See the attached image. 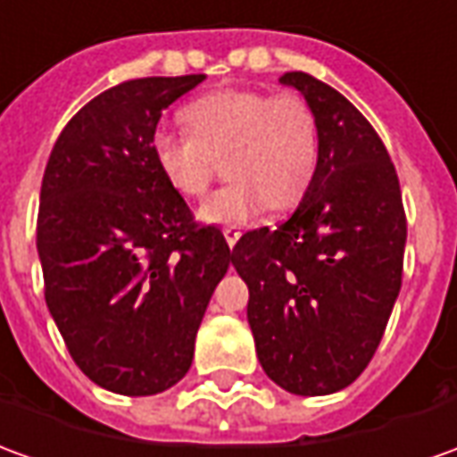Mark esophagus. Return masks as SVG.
Masks as SVG:
<instances>
[{"label":"esophagus","mask_w":457,"mask_h":457,"mask_svg":"<svg viewBox=\"0 0 457 457\" xmlns=\"http://www.w3.org/2000/svg\"><path fill=\"white\" fill-rule=\"evenodd\" d=\"M222 235H225V239H228L229 247H235V245H237V239L242 237L239 228H225V229H222Z\"/></svg>","instance_id":"obj_1"}]
</instances>
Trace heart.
<instances>
[{
	"label": "heart",
	"mask_w": 457,
	"mask_h": 457,
	"mask_svg": "<svg viewBox=\"0 0 457 457\" xmlns=\"http://www.w3.org/2000/svg\"><path fill=\"white\" fill-rule=\"evenodd\" d=\"M190 130L158 129L155 165L175 193L205 195L225 158L229 185L200 207L207 225H242L267 207H295L319 168V126L304 98L257 88L200 96L183 111Z\"/></svg>",
	"instance_id": "obj_1"
}]
</instances>
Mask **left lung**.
Returning <instances> with one entry per match:
<instances>
[{
  "label": "left lung",
  "mask_w": 457,
  "mask_h": 457,
  "mask_svg": "<svg viewBox=\"0 0 457 457\" xmlns=\"http://www.w3.org/2000/svg\"><path fill=\"white\" fill-rule=\"evenodd\" d=\"M319 126V168L295 215L242 235L229 262L250 287L264 373L296 395L353 384L381 344L401 292L406 212L378 133L339 91L284 73Z\"/></svg>",
  "instance_id": "8db88e82"
}]
</instances>
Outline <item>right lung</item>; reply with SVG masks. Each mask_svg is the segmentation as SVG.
I'll return each instance as SVG.
<instances>
[{
    "instance_id": "1",
    "label": "right lung",
    "mask_w": 457,
    "mask_h": 457,
    "mask_svg": "<svg viewBox=\"0 0 457 457\" xmlns=\"http://www.w3.org/2000/svg\"><path fill=\"white\" fill-rule=\"evenodd\" d=\"M205 81L151 76L108 88L66 123L41 180L37 250L66 349L106 391L155 395L183 378L229 247L162 178V111Z\"/></svg>"
}]
</instances>
